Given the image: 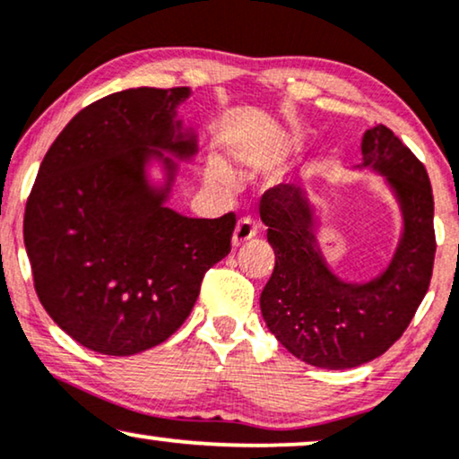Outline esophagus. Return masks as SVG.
Listing matches in <instances>:
<instances>
[{
	"label": "esophagus",
	"instance_id": "esophagus-1",
	"mask_svg": "<svg viewBox=\"0 0 459 459\" xmlns=\"http://www.w3.org/2000/svg\"><path fill=\"white\" fill-rule=\"evenodd\" d=\"M255 233H258V226H255L254 220L252 218H241L239 222H237V226H235L233 247L243 246V243L252 239V237H255Z\"/></svg>",
	"mask_w": 459,
	"mask_h": 459
}]
</instances>
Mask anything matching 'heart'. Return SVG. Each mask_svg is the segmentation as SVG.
Instances as JSON below:
<instances>
[{
    "instance_id": "1",
    "label": "heart",
    "mask_w": 459,
    "mask_h": 459,
    "mask_svg": "<svg viewBox=\"0 0 459 459\" xmlns=\"http://www.w3.org/2000/svg\"><path fill=\"white\" fill-rule=\"evenodd\" d=\"M210 172H212L213 178H220V180L226 178V168L222 166V161H218V159H213V161H212Z\"/></svg>"
}]
</instances>
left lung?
<instances>
[{
	"mask_svg": "<svg viewBox=\"0 0 459 459\" xmlns=\"http://www.w3.org/2000/svg\"><path fill=\"white\" fill-rule=\"evenodd\" d=\"M354 169L384 176L401 210V237L384 271L346 281L327 264L307 191L279 185L262 195L260 218L274 271L260 296L264 323L281 346L323 369L374 361L401 338L429 291L435 264V199L420 159L386 126L363 134Z\"/></svg>",
	"mask_w": 459,
	"mask_h": 459,
	"instance_id": "8db88e82",
	"label": "left lung"
}]
</instances>
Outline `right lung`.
<instances>
[{
	"instance_id": "obj_1",
	"label": "right lung",
	"mask_w": 459,
	"mask_h": 459,
	"mask_svg": "<svg viewBox=\"0 0 459 459\" xmlns=\"http://www.w3.org/2000/svg\"><path fill=\"white\" fill-rule=\"evenodd\" d=\"M191 88H130L73 117L41 161L24 210L35 291L79 344L111 357L178 329L201 281L229 255L235 213L188 218L168 205L197 132L178 107ZM151 165L164 180L152 183Z\"/></svg>"
}]
</instances>
